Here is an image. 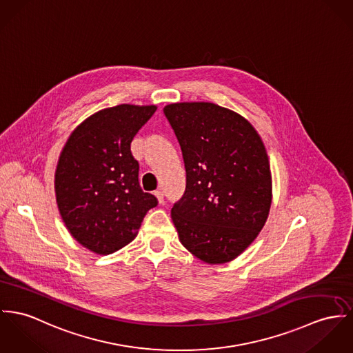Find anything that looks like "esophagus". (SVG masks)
<instances>
[{
	"mask_svg": "<svg viewBox=\"0 0 353 353\" xmlns=\"http://www.w3.org/2000/svg\"><path fill=\"white\" fill-rule=\"evenodd\" d=\"M154 196H156V197H157V200H159V203H160V204H163V192H161V190H156V192H154Z\"/></svg>",
	"mask_w": 353,
	"mask_h": 353,
	"instance_id": "1",
	"label": "esophagus"
}]
</instances>
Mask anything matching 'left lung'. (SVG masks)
Here are the masks:
<instances>
[{
    "label": "left lung",
    "mask_w": 353,
    "mask_h": 353,
    "mask_svg": "<svg viewBox=\"0 0 353 353\" xmlns=\"http://www.w3.org/2000/svg\"><path fill=\"white\" fill-rule=\"evenodd\" d=\"M187 172L172 220L183 245L203 262L235 259L263 228L272 205L265 145L248 121L210 102L163 108Z\"/></svg>",
    "instance_id": "1"
}]
</instances>
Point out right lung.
I'll return each instance as SVG.
<instances>
[{"label": "right lung", "mask_w": 353, "mask_h": 353, "mask_svg": "<svg viewBox=\"0 0 353 353\" xmlns=\"http://www.w3.org/2000/svg\"><path fill=\"white\" fill-rule=\"evenodd\" d=\"M156 106L101 110L72 132L54 173L59 212L70 234L92 252L108 255L130 243L146 212L157 205L141 190L130 143Z\"/></svg>", "instance_id": "1"}]
</instances>
